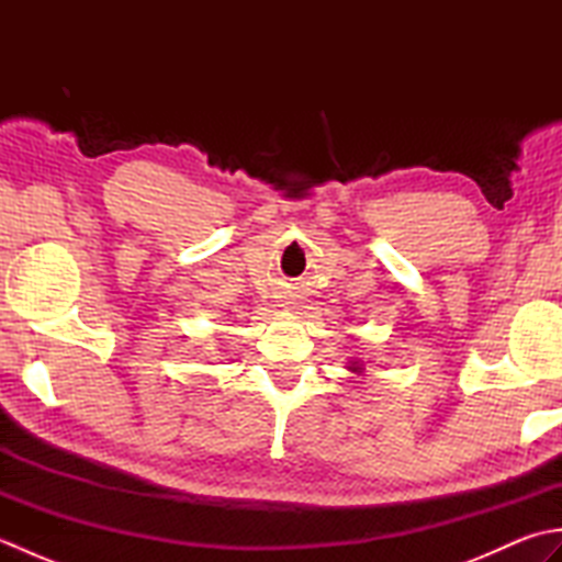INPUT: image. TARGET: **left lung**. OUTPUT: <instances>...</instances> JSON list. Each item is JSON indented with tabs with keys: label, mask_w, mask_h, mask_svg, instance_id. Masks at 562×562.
Listing matches in <instances>:
<instances>
[{
	"label": "left lung",
	"mask_w": 562,
	"mask_h": 562,
	"mask_svg": "<svg viewBox=\"0 0 562 562\" xmlns=\"http://www.w3.org/2000/svg\"><path fill=\"white\" fill-rule=\"evenodd\" d=\"M350 369H352V372H362V367L357 364V362H352V364H350Z\"/></svg>",
	"instance_id": "obj_1"
}]
</instances>
